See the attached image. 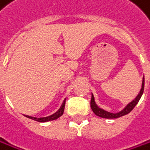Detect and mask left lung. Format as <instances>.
Here are the masks:
<instances>
[{
  "mask_svg": "<svg viewBox=\"0 0 150 150\" xmlns=\"http://www.w3.org/2000/svg\"><path fill=\"white\" fill-rule=\"evenodd\" d=\"M144 83H145V80H144V76H143V79H142V85H141V88H140V91L139 93L138 94V96L135 97V98L130 102L128 105H127L122 111L118 112V113H110V112H107L102 108H100L98 105H97L95 102V98H94V96L92 94V96H91V101H90V106H91V109L92 111L94 112V114L97 116L99 117H102V118H106V119H115V118H118V117H121V116H123L125 115H128L130 112L132 111V109L135 107V105L138 104V102L139 101L140 97L143 94V91H144Z\"/></svg>",
  "mask_w": 150,
  "mask_h": 150,
  "instance_id": "8db88e82",
  "label": "left lung"
}]
</instances>
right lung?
Returning a JSON list of instances; mask_svg holds the SVG:
<instances>
[{
	"mask_svg": "<svg viewBox=\"0 0 150 150\" xmlns=\"http://www.w3.org/2000/svg\"><path fill=\"white\" fill-rule=\"evenodd\" d=\"M64 106H65V99H64L62 105H61L60 109L56 112V113H54V115H50V116H47V117H40V118L33 117V116H29V115H25V116L28 117V118H29V119L37 121V122H49V121H54V120H56V119H58L60 116L62 115L63 111H64Z\"/></svg>",
	"mask_w": 150,
	"mask_h": 150,
	"instance_id": "right-lung-1",
	"label": "right lung"
}]
</instances>
